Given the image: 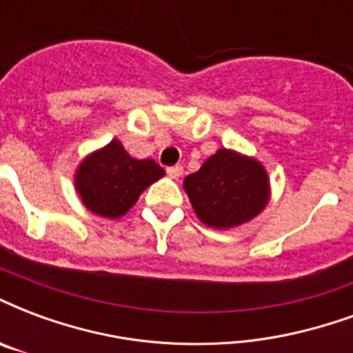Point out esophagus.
Returning <instances> with one entry per match:
<instances>
[{
  "mask_svg": "<svg viewBox=\"0 0 353 353\" xmlns=\"http://www.w3.org/2000/svg\"><path fill=\"white\" fill-rule=\"evenodd\" d=\"M166 174H168L172 179H177V177H181V174H183V166H181V164H176V166H168V168H166Z\"/></svg>",
  "mask_w": 353,
  "mask_h": 353,
  "instance_id": "obj_1",
  "label": "esophagus"
}]
</instances>
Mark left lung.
I'll use <instances>...</instances> for the list:
<instances>
[{
  "label": "left lung",
  "instance_id": "obj_1",
  "mask_svg": "<svg viewBox=\"0 0 353 353\" xmlns=\"http://www.w3.org/2000/svg\"><path fill=\"white\" fill-rule=\"evenodd\" d=\"M185 190L200 221L213 228L250 221L270 198L262 164L228 150H219L198 172L185 177Z\"/></svg>",
  "mask_w": 353,
  "mask_h": 353
}]
</instances>
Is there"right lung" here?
I'll list each match as a JSON object with an SVG mask.
<instances>
[{
  "mask_svg": "<svg viewBox=\"0 0 353 353\" xmlns=\"http://www.w3.org/2000/svg\"><path fill=\"white\" fill-rule=\"evenodd\" d=\"M164 176V170L151 159L137 161L112 140L104 150L88 157L77 172V189L83 205L95 215H125L151 183Z\"/></svg>",
  "mask_w": 353,
  "mask_h": 353,
  "instance_id": "obj_1",
  "label": "right lung"
}]
</instances>
